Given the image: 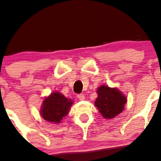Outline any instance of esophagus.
Returning <instances> with one entry per match:
<instances>
[{
    "label": "esophagus",
    "mask_w": 161,
    "mask_h": 161,
    "mask_svg": "<svg viewBox=\"0 0 161 161\" xmlns=\"http://www.w3.org/2000/svg\"><path fill=\"white\" fill-rule=\"evenodd\" d=\"M77 97H78L79 100H80V101H83V100L85 99V95H83V94H79V95H77Z\"/></svg>",
    "instance_id": "1"
}]
</instances>
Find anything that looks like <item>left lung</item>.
I'll use <instances>...</instances> for the list:
<instances>
[{
  "instance_id": "1",
  "label": "left lung",
  "mask_w": 161,
  "mask_h": 161,
  "mask_svg": "<svg viewBox=\"0 0 161 161\" xmlns=\"http://www.w3.org/2000/svg\"><path fill=\"white\" fill-rule=\"evenodd\" d=\"M97 97L95 104L105 119H112L124 109L126 97L116 88L101 86L97 90Z\"/></svg>"
}]
</instances>
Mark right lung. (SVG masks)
I'll list each match as a JSON object with an SVG mask.
<instances>
[{
    "label": "right lung",
    "instance_id": "obj_1",
    "mask_svg": "<svg viewBox=\"0 0 161 161\" xmlns=\"http://www.w3.org/2000/svg\"><path fill=\"white\" fill-rule=\"evenodd\" d=\"M73 104L71 99H68L61 93L53 92L44 100L40 110L41 116L46 121L58 124L67 115Z\"/></svg>",
    "mask_w": 161,
    "mask_h": 161
}]
</instances>
